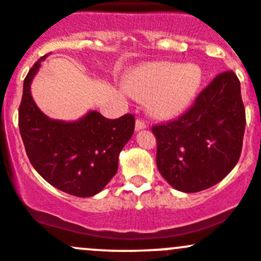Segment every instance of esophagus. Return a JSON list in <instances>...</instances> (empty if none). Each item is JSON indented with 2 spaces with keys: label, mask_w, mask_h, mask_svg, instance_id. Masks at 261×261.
<instances>
[{
  "label": "esophagus",
  "mask_w": 261,
  "mask_h": 261,
  "mask_svg": "<svg viewBox=\"0 0 261 261\" xmlns=\"http://www.w3.org/2000/svg\"><path fill=\"white\" fill-rule=\"evenodd\" d=\"M146 122L145 121H143L141 120V118H138V120H136V122H135V130L136 131H139V130H143V128H146Z\"/></svg>",
  "instance_id": "esophagus-1"
}]
</instances>
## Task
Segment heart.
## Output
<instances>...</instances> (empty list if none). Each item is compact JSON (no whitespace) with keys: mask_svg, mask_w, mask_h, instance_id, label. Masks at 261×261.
Instances as JSON below:
<instances>
[{"mask_svg":"<svg viewBox=\"0 0 261 261\" xmlns=\"http://www.w3.org/2000/svg\"><path fill=\"white\" fill-rule=\"evenodd\" d=\"M203 74L198 65L154 62L136 69L128 76L131 94L148 99L149 110L159 117L184 112L200 88Z\"/></svg>","mask_w":261,"mask_h":261,"instance_id":"b5f03b06","label":"heart"}]
</instances>
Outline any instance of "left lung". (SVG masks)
Masks as SVG:
<instances>
[{"mask_svg":"<svg viewBox=\"0 0 261 261\" xmlns=\"http://www.w3.org/2000/svg\"><path fill=\"white\" fill-rule=\"evenodd\" d=\"M245 126L239 77L231 70L221 72L184 115L151 127L156 139V167L179 191L209 189L239 162Z\"/></svg>","mask_w":261,"mask_h":261,"instance_id":"8db88e82","label":"left lung"}]
</instances>
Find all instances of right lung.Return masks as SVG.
Instances as JSON below:
<instances>
[{
    "mask_svg": "<svg viewBox=\"0 0 261 261\" xmlns=\"http://www.w3.org/2000/svg\"><path fill=\"white\" fill-rule=\"evenodd\" d=\"M45 56L24 80L19 128L25 151L35 171L56 189L79 198L93 196L117 172L118 155L133 136L135 117L127 113L110 120L92 111L75 122L48 118L30 94L32 80Z\"/></svg>",
    "mask_w": 261,
    "mask_h": 261,
    "instance_id": "1",
    "label": "right lung"
}]
</instances>
